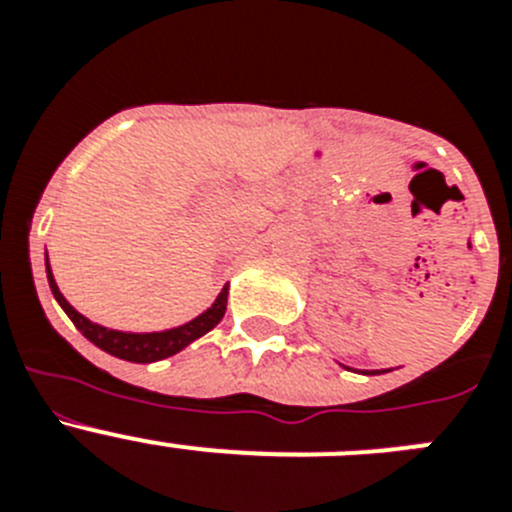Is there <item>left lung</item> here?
<instances>
[{"instance_id":"obj_1","label":"left lung","mask_w":512,"mask_h":512,"mask_svg":"<svg viewBox=\"0 0 512 512\" xmlns=\"http://www.w3.org/2000/svg\"><path fill=\"white\" fill-rule=\"evenodd\" d=\"M387 372H390V369H387ZM361 374H379V369H377V372H361Z\"/></svg>"}]
</instances>
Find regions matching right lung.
<instances>
[{
    "label": "right lung",
    "instance_id": "right-lung-1",
    "mask_svg": "<svg viewBox=\"0 0 512 512\" xmlns=\"http://www.w3.org/2000/svg\"><path fill=\"white\" fill-rule=\"evenodd\" d=\"M45 274H48V284H51V292L53 297H56V302L63 307V312L69 315L71 323L84 333V338H89L94 346L107 351V354L117 356V359L133 361V364H151V361H161L179 354V351L187 348L189 343L202 338L205 333H210V330L223 320L225 307H228V284H225L223 292L215 297V302H212L202 315L189 320V323L176 325V328L169 330H156V333H128V330H112L104 328V325L99 323H92V320L84 318L79 310L71 307V302L61 295V289H58L56 279H53L48 251H45Z\"/></svg>",
    "mask_w": 512,
    "mask_h": 512
}]
</instances>
